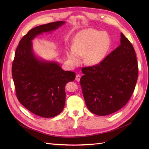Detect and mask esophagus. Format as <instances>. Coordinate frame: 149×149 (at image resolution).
<instances>
[{"label": "esophagus", "mask_w": 149, "mask_h": 149, "mask_svg": "<svg viewBox=\"0 0 149 149\" xmlns=\"http://www.w3.org/2000/svg\"><path fill=\"white\" fill-rule=\"evenodd\" d=\"M80 78H81V75L79 74H77L76 76H75V80L78 82L80 80Z\"/></svg>", "instance_id": "obj_1"}]
</instances>
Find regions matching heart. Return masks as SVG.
Returning <instances> with one entry per match:
<instances>
[{
	"label": "heart",
	"mask_w": 149,
	"mask_h": 149,
	"mask_svg": "<svg viewBox=\"0 0 149 149\" xmlns=\"http://www.w3.org/2000/svg\"><path fill=\"white\" fill-rule=\"evenodd\" d=\"M110 46V36L107 32L88 28L78 35L73 48L67 52V56L74 65L80 62L81 56H85L87 65H95L105 58Z\"/></svg>",
	"instance_id": "b5f03b06"
}]
</instances>
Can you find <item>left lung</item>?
<instances>
[{
  "mask_svg": "<svg viewBox=\"0 0 149 149\" xmlns=\"http://www.w3.org/2000/svg\"><path fill=\"white\" fill-rule=\"evenodd\" d=\"M134 49L121 33L120 45L99 64L84 67L80 79L83 96L88 109L97 116L114 113L127 103L138 77Z\"/></svg>",
  "mask_w": 149,
  "mask_h": 149,
  "instance_id": "8db88e82",
  "label": "left lung"
}]
</instances>
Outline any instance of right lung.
<instances>
[{"instance_id":"1","label":"right lung","mask_w":149,"mask_h":149,"mask_svg":"<svg viewBox=\"0 0 149 149\" xmlns=\"http://www.w3.org/2000/svg\"><path fill=\"white\" fill-rule=\"evenodd\" d=\"M64 24V21H58L31 29L20 39L12 63V74L19 101L42 117H53L62 112L65 102V85L75 79V73L63 71L57 62L37 58L32 40Z\"/></svg>"}]
</instances>
